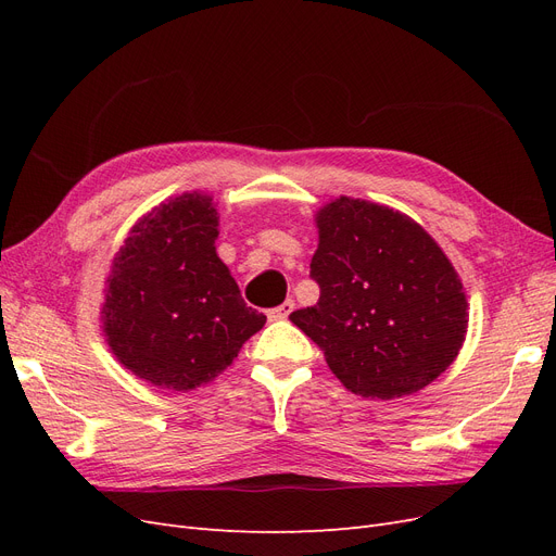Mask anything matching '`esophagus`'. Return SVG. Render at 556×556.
Listing matches in <instances>:
<instances>
[{"mask_svg":"<svg viewBox=\"0 0 556 556\" xmlns=\"http://www.w3.org/2000/svg\"><path fill=\"white\" fill-rule=\"evenodd\" d=\"M292 311H294V301H292V299H288V301H282L280 306H276V308L268 311V319H288Z\"/></svg>","mask_w":556,"mask_h":556,"instance_id":"esophagus-1","label":"esophagus"}]
</instances>
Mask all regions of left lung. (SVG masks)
Returning a JSON list of instances; mask_svg holds the SVG:
<instances>
[{"label": "left lung", "mask_w": 556, "mask_h": 556, "mask_svg": "<svg viewBox=\"0 0 556 556\" xmlns=\"http://www.w3.org/2000/svg\"><path fill=\"white\" fill-rule=\"evenodd\" d=\"M319 299L290 315L350 392L390 401L422 390L457 357L466 294L429 233L387 206L341 197L317 215Z\"/></svg>", "instance_id": "8db88e82"}]
</instances>
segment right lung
<instances>
[{
    "mask_svg": "<svg viewBox=\"0 0 556 556\" xmlns=\"http://www.w3.org/2000/svg\"><path fill=\"white\" fill-rule=\"evenodd\" d=\"M215 239L211 199L182 194L143 217L113 262L109 345L134 376L162 390L213 380L266 323L215 255Z\"/></svg>",
    "mask_w": 556,
    "mask_h": 556,
    "instance_id": "add662e5",
    "label": "right lung"
}]
</instances>
